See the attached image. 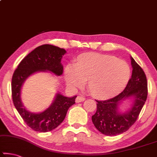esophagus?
<instances>
[{
  "label": "esophagus",
  "mask_w": 157,
  "mask_h": 157,
  "mask_svg": "<svg viewBox=\"0 0 157 157\" xmlns=\"http://www.w3.org/2000/svg\"><path fill=\"white\" fill-rule=\"evenodd\" d=\"M85 101V98L82 96H78L76 98V103H81Z\"/></svg>",
  "instance_id": "1"
}]
</instances>
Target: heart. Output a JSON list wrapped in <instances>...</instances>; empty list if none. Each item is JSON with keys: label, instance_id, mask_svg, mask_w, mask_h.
I'll return each instance as SVG.
<instances>
[{"label": "heart", "instance_id": "b5f03b06", "mask_svg": "<svg viewBox=\"0 0 157 157\" xmlns=\"http://www.w3.org/2000/svg\"><path fill=\"white\" fill-rule=\"evenodd\" d=\"M130 69L124 61L115 56L100 54H86L76 63L64 69L66 82L70 87L82 86L88 79L91 94L98 98H108L122 91L128 83Z\"/></svg>", "mask_w": 157, "mask_h": 157}]
</instances>
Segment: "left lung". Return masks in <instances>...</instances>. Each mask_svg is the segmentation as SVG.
Returning <instances> with one entry per match:
<instances>
[{"mask_svg":"<svg viewBox=\"0 0 157 157\" xmlns=\"http://www.w3.org/2000/svg\"><path fill=\"white\" fill-rule=\"evenodd\" d=\"M130 59L132 73L123 91L111 99L96 101L97 110L92 116V122L105 135L115 136L128 130L136 122L147 100L146 75L132 56ZM127 99L131 101V107L122 111L119 107Z\"/></svg>","mask_w":157,"mask_h":157,"instance_id":"8db88e82","label":"left lung"}]
</instances>
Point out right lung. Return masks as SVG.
Listing matches in <instances>:
<instances>
[{"label":"right lung","mask_w":157,"mask_h":157,"mask_svg":"<svg viewBox=\"0 0 157 157\" xmlns=\"http://www.w3.org/2000/svg\"><path fill=\"white\" fill-rule=\"evenodd\" d=\"M67 53L64 49L51 44H43L28 54L18 65L11 83L13 104L25 122L33 130L40 132L52 131L59 125L67 110L75 103L77 97H66L57 92L50 106L40 113H32L25 108L21 99L24 83L37 72H50L59 76L63 74L62 59Z\"/></svg>","instance_id":"obj_1"}]
</instances>
